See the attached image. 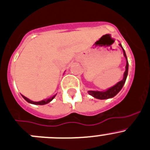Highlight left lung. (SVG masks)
Masks as SVG:
<instances>
[{"mask_svg":"<svg viewBox=\"0 0 150 150\" xmlns=\"http://www.w3.org/2000/svg\"><path fill=\"white\" fill-rule=\"evenodd\" d=\"M120 45L121 46L123 50V53H124V56L125 57L126 60H127V64H126V69L125 72L124 73V78L121 81H120L119 83H117L115 86H114L111 88H108V90L105 91H88V94L90 95L93 96L94 97L97 99H100V100H105V99L111 98V97H114V96L117 95L119 92H120V90L122 88L123 86H124L125 83L126 78L127 76V72H128V62H127V56H126V53L125 52L124 49H123L122 46L121 44H120Z\"/></svg>","mask_w":150,"mask_h":150,"instance_id":"8db88e82","label":"left lung"}]
</instances>
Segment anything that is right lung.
I'll return each instance as SVG.
<instances>
[{
    "label": "right lung",
    "instance_id": "add662e5",
    "mask_svg": "<svg viewBox=\"0 0 150 150\" xmlns=\"http://www.w3.org/2000/svg\"><path fill=\"white\" fill-rule=\"evenodd\" d=\"M22 96H23V98H24L25 100L26 101L28 102V103H31V104H34V105H45V104H47V103H50V102L51 101V100H53V98H54L55 96H56V95L53 96V97H52L51 98L47 99V100H42V101H40V102L31 101V100H29V99H28L27 97H25V96H23V95H22Z\"/></svg>",
    "mask_w": 150,
    "mask_h": 150
}]
</instances>
